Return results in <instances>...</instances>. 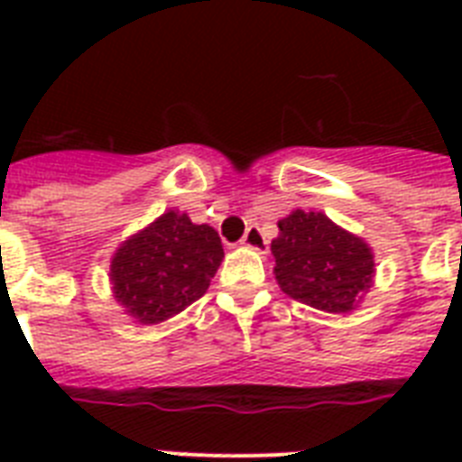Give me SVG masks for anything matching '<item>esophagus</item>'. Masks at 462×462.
Masks as SVG:
<instances>
[{
    "instance_id": "esophagus-1",
    "label": "esophagus",
    "mask_w": 462,
    "mask_h": 462,
    "mask_svg": "<svg viewBox=\"0 0 462 462\" xmlns=\"http://www.w3.org/2000/svg\"><path fill=\"white\" fill-rule=\"evenodd\" d=\"M242 245L249 246V249H254V252L259 254H268V242L266 237H263V232L256 227V225H252L249 230L245 232V237H242Z\"/></svg>"
}]
</instances>
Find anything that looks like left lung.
Instances as JSON below:
<instances>
[{"label": "left lung", "mask_w": 462, "mask_h": 462, "mask_svg": "<svg viewBox=\"0 0 462 462\" xmlns=\"http://www.w3.org/2000/svg\"><path fill=\"white\" fill-rule=\"evenodd\" d=\"M278 227L271 252L282 292L328 314L357 307L374 281L372 246L314 210H292Z\"/></svg>", "instance_id": "obj_1"}]
</instances>
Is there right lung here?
I'll use <instances>...</instances> for the list:
<instances>
[{"instance_id": "right-lung-1", "label": "right lung", "mask_w": 462, "mask_h": 462, "mask_svg": "<svg viewBox=\"0 0 462 462\" xmlns=\"http://www.w3.org/2000/svg\"><path fill=\"white\" fill-rule=\"evenodd\" d=\"M223 256L213 227L167 210L112 256L115 300L139 323H162L203 297Z\"/></svg>"}]
</instances>
